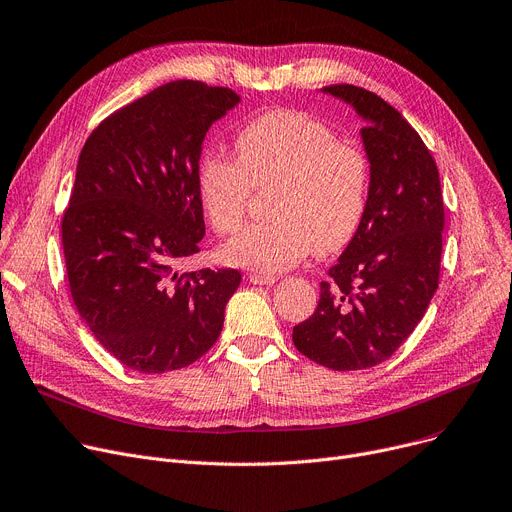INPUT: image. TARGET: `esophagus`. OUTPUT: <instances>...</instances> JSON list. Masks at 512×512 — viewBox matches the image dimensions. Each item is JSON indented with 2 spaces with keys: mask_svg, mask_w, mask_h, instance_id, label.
Returning a JSON list of instances; mask_svg holds the SVG:
<instances>
[{
  "mask_svg": "<svg viewBox=\"0 0 512 512\" xmlns=\"http://www.w3.org/2000/svg\"><path fill=\"white\" fill-rule=\"evenodd\" d=\"M249 282L259 284V286H271V284L278 282V278L271 276V274H257V271H253V274H249Z\"/></svg>",
  "mask_w": 512,
  "mask_h": 512,
  "instance_id": "1",
  "label": "esophagus"
}]
</instances>
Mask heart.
<instances>
[{
  "label": "heart",
  "mask_w": 512,
  "mask_h": 512,
  "mask_svg": "<svg viewBox=\"0 0 512 512\" xmlns=\"http://www.w3.org/2000/svg\"><path fill=\"white\" fill-rule=\"evenodd\" d=\"M234 144L238 158L201 152L195 168L201 208L216 232L234 234L251 191L269 187V218L224 247L228 263L280 271L313 249L325 255L352 241L370 197V160L362 148L339 142L323 121L284 109L247 121Z\"/></svg>",
  "instance_id": "obj_1"
}]
</instances>
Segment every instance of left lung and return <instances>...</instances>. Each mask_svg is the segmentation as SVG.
Returning a JSON list of instances; mask_svg holds the SVG:
<instances>
[{"label": "left lung", "mask_w": 512, "mask_h": 512, "mask_svg": "<svg viewBox=\"0 0 512 512\" xmlns=\"http://www.w3.org/2000/svg\"><path fill=\"white\" fill-rule=\"evenodd\" d=\"M323 92L366 121L370 197L358 232L321 282L315 313L292 339L321 366L362 370L395 354L428 309L440 278L445 203L430 150L397 109L352 84Z\"/></svg>", "instance_id": "8db88e82"}]
</instances>
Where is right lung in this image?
<instances>
[{
	"label": "right lung",
	"mask_w": 512,
	"mask_h": 512,
	"mask_svg": "<svg viewBox=\"0 0 512 512\" xmlns=\"http://www.w3.org/2000/svg\"><path fill=\"white\" fill-rule=\"evenodd\" d=\"M234 90L168 82L102 121L86 140L61 220L80 317L123 366L160 374L214 344L241 271L179 274L206 234L195 183L201 144L238 105Z\"/></svg>",
	"instance_id": "right-lung-1"
}]
</instances>
